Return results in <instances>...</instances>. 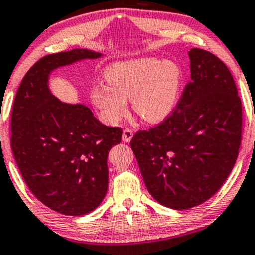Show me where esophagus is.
Returning a JSON list of instances; mask_svg holds the SVG:
<instances>
[{
  "label": "esophagus",
  "instance_id": "obj_1",
  "mask_svg": "<svg viewBox=\"0 0 255 255\" xmlns=\"http://www.w3.org/2000/svg\"><path fill=\"white\" fill-rule=\"evenodd\" d=\"M132 136H133V132L131 128H124V131H123V142L125 143H128L132 139Z\"/></svg>",
  "mask_w": 255,
  "mask_h": 255
}]
</instances>
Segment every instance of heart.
<instances>
[{"label": "heart", "mask_w": 255, "mask_h": 255, "mask_svg": "<svg viewBox=\"0 0 255 255\" xmlns=\"http://www.w3.org/2000/svg\"><path fill=\"white\" fill-rule=\"evenodd\" d=\"M107 84H97L91 100L110 124H117L128 112L127 100L148 123L164 122L178 105L183 71L172 60L141 58L119 61L106 70Z\"/></svg>", "instance_id": "1"}]
</instances>
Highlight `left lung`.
<instances>
[{
    "instance_id": "8db88e82",
    "label": "left lung",
    "mask_w": 255,
    "mask_h": 255,
    "mask_svg": "<svg viewBox=\"0 0 255 255\" xmlns=\"http://www.w3.org/2000/svg\"><path fill=\"white\" fill-rule=\"evenodd\" d=\"M190 78L172 114L131 139L143 181L159 204L188 210L220 189L239 155L242 105L227 65L193 48Z\"/></svg>"
}]
</instances>
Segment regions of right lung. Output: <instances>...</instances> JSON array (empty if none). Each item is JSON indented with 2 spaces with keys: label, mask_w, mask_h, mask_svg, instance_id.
<instances>
[{
  "label": "right lung",
  "mask_w": 255,
  "mask_h": 255,
  "mask_svg": "<svg viewBox=\"0 0 255 255\" xmlns=\"http://www.w3.org/2000/svg\"><path fill=\"white\" fill-rule=\"evenodd\" d=\"M101 56L88 49L43 56L25 74L10 120V145L25 183L43 205L66 216L90 213L108 188V151L122 142V128L106 127L87 106L51 95L55 68Z\"/></svg>",
  "instance_id": "1"
}]
</instances>
